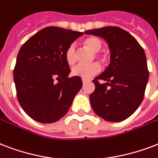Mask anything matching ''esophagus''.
I'll return each mask as SVG.
<instances>
[{
	"mask_svg": "<svg viewBox=\"0 0 158 158\" xmlns=\"http://www.w3.org/2000/svg\"><path fill=\"white\" fill-rule=\"evenodd\" d=\"M87 81H89V80H86V79H82V83L85 84L86 82H87Z\"/></svg>",
	"mask_w": 158,
	"mask_h": 158,
	"instance_id": "1",
	"label": "esophagus"
}]
</instances>
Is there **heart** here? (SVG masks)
Segmentation results:
<instances>
[{
    "instance_id": "1",
    "label": "heart",
    "mask_w": 158,
    "mask_h": 158,
    "mask_svg": "<svg viewBox=\"0 0 158 158\" xmlns=\"http://www.w3.org/2000/svg\"><path fill=\"white\" fill-rule=\"evenodd\" d=\"M82 45L86 47L87 49L94 52L95 56L98 57L97 52H100L102 47V43L99 38L96 36H89L86 37L82 41ZM75 48L72 46L69 47L66 50L65 52V58L68 64H73L75 61ZM101 71V66L97 63H92L90 65H77L72 68V75L76 77L82 78V79H89L92 76L97 74Z\"/></svg>"
}]
</instances>
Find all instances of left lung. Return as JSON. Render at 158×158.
I'll return each mask as SVG.
<instances>
[{
    "instance_id": "left-lung-1",
    "label": "left lung",
    "mask_w": 158,
    "mask_h": 158,
    "mask_svg": "<svg viewBox=\"0 0 158 158\" xmlns=\"http://www.w3.org/2000/svg\"><path fill=\"white\" fill-rule=\"evenodd\" d=\"M85 33L104 39L111 54L107 68L92 81V109L107 122L124 121L139 107L144 97L149 78L145 52L131 34L120 27H105ZM100 80L106 82L101 84Z\"/></svg>"
}]
</instances>
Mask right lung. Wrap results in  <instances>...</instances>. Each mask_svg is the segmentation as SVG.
I'll return each mask as SVG.
<instances>
[{
  "mask_svg": "<svg viewBox=\"0 0 158 158\" xmlns=\"http://www.w3.org/2000/svg\"><path fill=\"white\" fill-rule=\"evenodd\" d=\"M83 32L61 27H45L19 51L13 78L17 99L30 117L41 123H55L67 113L82 86L71 72L66 50ZM62 82L55 83V79Z\"/></svg>",
  "mask_w": 158,
  "mask_h": 158,
  "instance_id": "right-lung-1",
  "label": "right lung"
}]
</instances>
